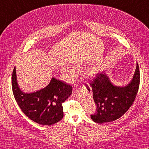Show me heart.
Here are the masks:
<instances>
[{
    "label": "heart",
    "instance_id": "1",
    "mask_svg": "<svg viewBox=\"0 0 149 149\" xmlns=\"http://www.w3.org/2000/svg\"><path fill=\"white\" fill-rule=\"evenodd\" d=\"M74 65L75 66H79V67H81V66H83V64L81 63L80 62L76 61V62H74ZM63 72H65L66 74H67L69 79H72L75 75V71L73 70H72V69H65V70H63ZM90 73H91V74H93L94 72L91 71Z\"/></svg>",
    "mask_w": 149,
    "mask_h": 149
}]
</instances>
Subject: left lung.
I'll return each instance as SVG.
<instances>
[{
	"label": "left lung",
	"mask_w": 149,
	"mask_h": 149,
	"mask_svg": "<svg viewBox=\"0 0 149 149\" xmlns=\"http://www.w3.org/2000/svg\"><path fill=\"white\" fill-rule=\"evenodd\" d=\"M140 69L137 63L133 79L127 86L118 87L111 83L104 72L97 74L86 84L87 89L93 93L95 103V113L91 115L95 122H110L121 117L129 109L136 97L140 86Z\"/></svg>",
	"instance_id": "obj_1"
}]
</instances>
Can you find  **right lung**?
<instances>
[{
  "label": "right lung",
  "instance_id": "add662e5",
  "mask_svg": "<svg viewBox=\"0 0 149 149\" xmlns=\"http://www.w3.org/2000/svg\"><path fill=\"white\" fill-rule=\"evenodd\" d=\"M12 90L18 106L28 118L39 124L50 125L63 117L62 104L72 93L69 84L52 78L47 86L32 93H24L18 88L15 67L11 79Z\"/></svg>",
  "mask_w": 149,
  "mask_h": 149
}]
</instances>
